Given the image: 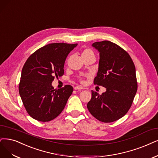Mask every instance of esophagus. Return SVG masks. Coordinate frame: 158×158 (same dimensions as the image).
<instances>
[{"mask_svg":"<svg viewBox=\"0 0 158 158\" xmlns=\"http://www.w3.org/2000/svg\"><path fill=\"white\" fill-rule=\"evenodd\" d=\"M74 89L75 90H82V89H84L83 87L81 86H76L74 87Z\"/></svg>","mask_w":158,"mask_h":158,"instance_id":"obj_1","label":"esophagus"}]
</instances>
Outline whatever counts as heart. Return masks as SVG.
Wrapping results in <instances>:
<instances>
[{
	"label": "heart",
	"instance_id": "b5f03b06",
	"mask_svg": "<svg viewBox=\"0 0 158 158\" xmlns=\"http://www.w3.org/2000/svg\"><path fill=\"white\" fill-rule=\"evenodd\" d=\"M94 56V52H93V51L90 49H85L83 50V52H82V56ZM81 83H85V81L83 80V79L82 77H81L79 79Z\"/></svg>",
	"mask_w": 158,
	"mask_h": 158
}]
</instances>
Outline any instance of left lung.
<instances>
[{
	"mask_svg": "<svg viewBox=\"0 0 158 158\" xmlns=\"http://www.w3.org/2000/svg\"><path fill=\"white\" fill-rule=\"evenodd\" d=\"M92 47L100 52L94 83L105 87L106 92L100 95L92 90L87 108L98 120L112 122L124 116L131 106L137 90L135 67L130 55L114 43L105 40Z\"/></svg>",
	"mask_w": 158,
	"mask_h": 158,
	"instance_id": "8db88e82",
	"label": "left lung"
}]
</instances>
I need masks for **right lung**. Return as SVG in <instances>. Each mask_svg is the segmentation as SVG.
Listing matches in <instances>:
<instances>
[{
    "mask_svg": "<svg viewBox=\"0 0 158 158\" xmlns=\"http://www.w3.org/2000/svg\"><path fill=\"white\" fill-rule=\"evenodd\" d=\"M77 44L54 43L45 45L28 58L23 67L19 92L28 114L40 122L59 115L73 90L71 85L54 89L55 77L64 75L68 54Z\"/></svg>",
    "mask_w": 158,
    "mask_h": 158,
    "instance_id": "add662e5",
    "label": "right lung"
}]
</instances>
